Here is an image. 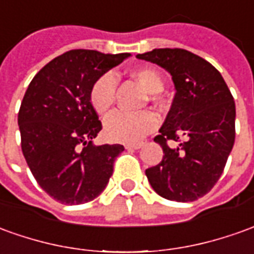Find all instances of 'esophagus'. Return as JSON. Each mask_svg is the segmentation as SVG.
<instances>
[{
    "label": "esophagus",
    "instance_id": "esophagus-1",
    "mask_svg": "<svg viewBox=\"0 0 254 254\" xmlns=\"http://www.w3.org/2000/svg\"><path fill=\"white\" fill-rule=\"evenodd\" d=\"M142 142H138V144H127L126 145V149H139L142 146Z\"/></svg>",
    "mask_w": 254,
    "mask_h": 254
}]
</instances>
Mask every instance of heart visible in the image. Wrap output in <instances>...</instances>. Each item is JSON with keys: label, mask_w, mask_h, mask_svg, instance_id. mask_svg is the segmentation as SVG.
I'll use <instances>...</instances> for the list:
<instances>
[{"label": "heart", "mask_w": 254, "mask_h": 254, "mask_svg": "<svg viewBox=\"0 0 254 254\" xmlns=\"http://www.w3.org/2000/svg\"><path fill=\"white\" fill-rule=\"evenodd\" d=\"M132 76L137 78L138 83L145 90L152 94V101L156 102L160 99L159 92L163 91L164 81L162 74L156 69L139 67L132 71ZM116 87L117 81L113 73H105L94 81L90 90V104L97 113L104 115L115 104ZM157 126L159 119L150 110H144L138 113L116 110L105 119L104 132L105 137L112 142L132 144L141 141L145 135L156 130Z\"/></svg>", "instance_id": "heart-1"}]
</instances>
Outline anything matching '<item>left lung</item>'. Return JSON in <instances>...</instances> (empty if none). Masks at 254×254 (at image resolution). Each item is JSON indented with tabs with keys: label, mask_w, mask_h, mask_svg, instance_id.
Listing matches in <instances>:
<instances>
[{
	"label": "left lung",
	"mask_w": 254,
	"mask_h": 254,
	"mask_svg": "<svg viewBox=\"0 0 254 254\" xmlns=\"http://www.w3.org/2000/svg\"><path fill=\"white\" fill-rule=\"evenodd\" d=\"M137 58L169 71L176 97L155 142L162 162L145 170L152 188L169 200L193 202L216 185L235 142V102L220 71L190 51L160 48ZM180 144L173 148L170 142Z\"/></svg>",
	"instance_id": "left-lung-1"
}]
</instances>
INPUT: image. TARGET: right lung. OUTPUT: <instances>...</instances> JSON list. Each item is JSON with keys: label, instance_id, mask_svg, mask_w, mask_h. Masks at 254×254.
Returning a JSON list of instances; mask_svg holds the SVG:
<instances>
[{"label": "right lung", "instance_id": "1", "mask_svg": "<svg viewBox=\"0 0 254 254\" xmlns=\"http://www.w3.org/2000/svg\"><path fill=\"white\" fill-rule=\"evenodd\" d=\"M130 54L71 50L52 59L29 84L17 123L22 152L37 184L64 204L87 203L105 190L124 146L92 145L102 130L90 104L98 77Z\"/></svg>", "mask_w": 254, "mask_h": 254}]
</instances>
